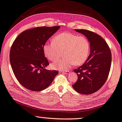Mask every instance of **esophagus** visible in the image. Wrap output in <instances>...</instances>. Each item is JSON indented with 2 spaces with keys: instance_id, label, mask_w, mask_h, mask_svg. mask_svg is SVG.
<instances>
[{
  "instance_id": "1",
  "label": "esophagus",
  "mask_w": 122,
  "mask_h": 122,
  "mask_svg": "<svg viewBox=\"0 0 122 122\" xmlns=\"http://www.w3.org/2000/svg\"><path fill=\"white\" fill-rule=\"evenodd\" d=\"M62 72L64 73V74H66V75H68V74H69V73L70 72V71L66 70V71H62Z\"/></svg>"
}]
</instances>
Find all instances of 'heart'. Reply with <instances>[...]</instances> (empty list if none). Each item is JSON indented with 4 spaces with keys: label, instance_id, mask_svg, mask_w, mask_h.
Returning a JSON list of instances; mask_svg holds the SVG:
<instances>
[{
    "label": "heart",
    "instance_id": "1",
    "mask_svg": "<svg viewBox=\"0 0 122 122\" xmlns=\"http://www.w3.org/2000/svg\"><path fill=\"white\" fill-rule=\"evenodd\" d=\"M64 51V57L57 59L60 51ZM46 57L51 61L56 58L51 65L55 70H66L72 65H81L85 62L90 52V44L83 36H77L71 32H63L53 38V42L46 43L43 46Z\"/></svg>",
    "mask_w": 122,
    "mask_h": 122
}]
</instances>
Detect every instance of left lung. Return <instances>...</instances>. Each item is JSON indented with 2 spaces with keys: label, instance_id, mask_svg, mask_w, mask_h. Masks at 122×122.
<instances>
[{
  "label": "left lung",
  "instance_id": "1",
  "mask_svg": "<svg viewBox=\"0 0 122 122\" xmlns=\"http://www.w3.org/2000/svg\"><path fill=\"white\" fill-rule=\"evenodd\" d=\"M87 38L90 44V53L85 62L74 70L78 79L72 85L80 94H91L103 86L109 74L112 53L105 40L98 34L89 30H75Z\"/></svg>",
  "mask_w": 122,
  "mask_h": 122
}]
</instances>
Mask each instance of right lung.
<instances>
[{"instance_id": "obj_1", "label": "right lung", "mask_w": 122, "mask_h": 122, "mask_svg": "<svg viewBox=\"0 0 122 122\" xmlns=\"http://www.w3.org/2000/svg\"><path fill=\"white\" fill-rule=\"evenodd\" d=\"M60 28L41 27L26 30L13 42L9 55L10 65L16 79L25 88L33 92L45 90L58 74L45 69L49 63L43 46Z\"/></svg>"}]
</instances>
